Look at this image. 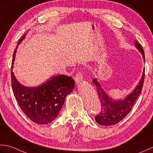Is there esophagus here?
<instances>
[{"mask_svg": "<svg viewBox=\"0 0 153 153\" xmlns=\"http://www.w3.org/2000/svg\"><path fill=\"white\" fill-rule=\"evenodd\" d=\"M82 79H83V75H82V73L81 72H78L76 74L75 77H74V80H75V82L76 83L80 82L81 81H82Z\"/></svg>", "mask_w": 153, "mask_h": 153, "instance_id": "34e87169", "label": "esophagus"}]
</instances>
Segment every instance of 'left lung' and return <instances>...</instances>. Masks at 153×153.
Segmentation results:
<instances>
[{"mask_svg": "<svg viewBox=\"0 0 153 153\" xmlns=\"http://www.w3.org/2000/svg\"><path fill=\"white\" fill-rule=\"evenodd\" d=\"M135 46L143 54L145 60L144 51L141 45L135 41ZM145 79V70L143 73L139 85L136 86L134 91L125 98L123 100H112L109 96L105 94L104 90L102 89L101 85L97 80L94 79L93 82L96 87V91L100 102L101 110L100 112L95 116L96 122L102 126H112L120 122L128 114L131 110L134 104L138 98L141 92Z\"/></svg>", "mask_w": 153, "mask_h": 153, "instance_id": "left-lung-1", "label": "left lung"}]
</instances>
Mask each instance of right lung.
<instances>
[{
  "label": "right lung",
  "instance_id": "obj_1",
  "mask_svg": "<svg viewBox=\"0 0 153 153\" xmlns=\"http://www.w3.org/2000/svg\"><path fill=\"white\" fill-rule=\"evenodd\" d=\"M22 36L18 45L24 38ZM17 47L13 53L12 68L13 67ZM12 88L16 100L25 115L38 124L51 123L57 117L65 98L73 91L74 80L72 77L59 74L38 87H25L18 82L11 70Z\"/></svg>",
  "mask_w": 153,
  "mask_h": 153
}]
</instances>
